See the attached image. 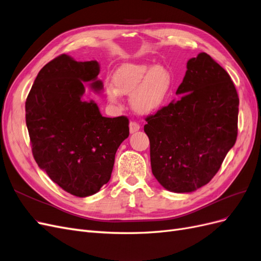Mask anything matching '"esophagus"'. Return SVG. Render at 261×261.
<instances>
[{"mask_svg":"<svg viewBox=\"0 0 261 261\" xmlns=\"http://www.w3.org/2000/svg\"><path fill=\"white\" fill-rule=\"evenodd\" d=\"M139 129H140V125L138 123H136V122H130L129 123V132H130V134L136 133Z\"/></svg>","mask_w":261,"mask_h":261,"instance_id":"34e87169","label":"esophagus"}]
</instances>
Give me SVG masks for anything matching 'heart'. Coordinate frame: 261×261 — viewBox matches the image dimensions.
I'll return each mask as SVG.
<instances>
[{
    "mask_svg": "<svg viewBox=\"0 0 261 261\" xmlns=\"http://www.w3.org/2000/svg\"><path fill=\"white\" fill-rule=\"evenodd\" d=\"M113 84L106 86L108 100L117 103L121 93L130 94L133 109L140 114L159 110L172 88V76L167 68L147 63H125L113 75Z\"/></svg>",
    "mask_w": 261,
    "mask_h": 261,
    "instance_id": "obj_1",
    "label": "heart"
}]
</instances>
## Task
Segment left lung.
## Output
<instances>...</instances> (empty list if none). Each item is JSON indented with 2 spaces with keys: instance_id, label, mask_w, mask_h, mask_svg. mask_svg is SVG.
<instances>
[{
  "instance_id": "obj_1",
  "label": "left lung",
  "mask_w": 261,
  "mask_h": 261,
  "mask_svg": "<svg viewBox=\"0 0 261 261\" xmlns=\"http://www.w3.org/2000/svg\"><path fill=\"white\" fill-rule=\"evenodd\" d=\"M173 100L146 118L152 174L170 192L208 184L238 137L240 100L226 70L207 53L187 62Z\"/></svg>"
}]
</instances>
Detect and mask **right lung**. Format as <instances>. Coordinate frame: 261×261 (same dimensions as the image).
<instances>
[{
  "label": "right lung",
  "instance_id": "obj_1",
  "mask_svg": "<svg viewBox=\"0 0 261 261\" xmlns=\"http://www.w3.org/2000/svg\"><path fill=\"white\" fill-rule=\"evenodd\" d=\"M97 61L66 54L39 72L26 100V124L38 167L65 192L96 194L111 177L117 148L129 135L126 116L105 117L93 100L84 101L85 83L102 89Z\"/></svg>",
  "mask_w": 261,
  "mask_h": 261
}]
</instances>
